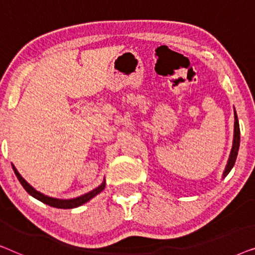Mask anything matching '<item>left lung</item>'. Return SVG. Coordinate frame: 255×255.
I'll return each instance as SVG.
<instances>
[{"mask_svg":"<svg viewBox=\"0 0 255 255\" xmlns=\"http://www.w3.org/2000/svg\"><path fill=\"white\" fill-rule=\"evenodd\" d=\"M239 145H240V130H239V122H238V116H237V113L235 110V134H233V145L231 153H230V158L228 160V165L225 167L224 173H223V177H225L230 173V170L232 169V167L235 166L237 155H238L239 151Z\"/></svg>","mask_w":255,"mask_h":255,"instance_id":"left-lung-1","label":"left lung"}]
</instances>
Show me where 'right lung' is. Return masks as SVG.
<instances>
[{
  "label": "right lung",
  "instance_id": "add662e5",
  "mask_svg": "<svg viewBox=\"0 0 255 255\" xmlns=\"http://www.w3.org/2000/svg\"><path fill=\"white\" fill-rule=\"evenodd\" d=\"M12 169L13 172H15L17 179L22 184L24 189H25L27 193H29L31 196L37 198L38 201L43 202V203L50 205V207H53V208H58V209H73V208H78L80 205L87 203V202L92 200L93 197H95L97 194H100L101 191H102L104 188H106V181H103L102 183H101V186H99L95 189L89 191V193H87L85 195H82V196H79L76 198H72V200H59V198H54V197H50V196H46V195L41 194L40 191H38L34 189L32 186H30L29 183L26 182L25 180L23 179L22 175L18 173V170L16 169V167L12 165Z\"/></svg>",
  "mask_w": 255,
  "mask_h": 255
}]
</instances>
